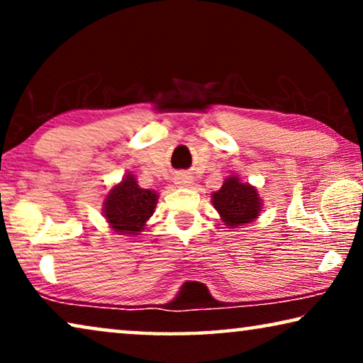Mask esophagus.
I'll return each mask as SVG.
<instances>
[{
  "label": "esophagus",
  "instance_id": "obj_1",
  "mask_svg": "<svg viewBox=\"0 0 363 363\" xmlns=\"http://www.w3.org/2000/svg\"><path fill=\"white\" fill-rule=\"evenodd\" d=\"M175 183H177V185H180V186H190L191 185V178L188 175H178L175 178Z\"/></svg>",
  "mask_w": 363,
  "mask_h": 363
}]
</instances>
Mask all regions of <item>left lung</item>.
I'll list each match as a JSON object with an SVG mask.
<instances>
[{
	"mask_svg": "<svg viewBox=\"0 0 363 363\" xmlns=\"http://www.w3.org/2000/svg\"><path fill=\"white\" fill-rule=\"evenodd\" d=\"M213 206L221 215L225 225L235 228L259 216L261 200L255 186L241 183L238 177H230L220 190L213 193Z\"/></svg>",
	"mask_w": 363,
	"mask_h": 363,
	"instance_id": "8db88e82",
	"label": "left lung"
}]
</instances>
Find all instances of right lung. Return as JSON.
<instances>
[{
  "label": "right lung",
  "instance_id": "obj_1",
  "mask_svg": "<svg viewBox=\"0 0 363 363\" xmlns=\"http://www.w3.org/2000/svg\"><path fill=\"white\" fill-rule=\"evenodd\" d=\"M157 198L155 191L143 190L137 185L133 175L128 173L107 195L104 213L112 230L118 235H137L153 215Z\"/></svg>",
  "mask_w": 363,
  "mask_h": 363
}]
</instances>
